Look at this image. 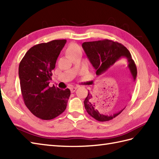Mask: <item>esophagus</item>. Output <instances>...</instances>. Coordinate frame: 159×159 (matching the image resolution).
<instances>
[{"label": "esophagus", "mask_w": 159, "mask_h": 159, "mask_svg": "<svg viewBox=\"0 0 159 159\" xmlns=\"http://www.w3.org/2000/svg\"><path fill=\"white\" fill-rule=\"evenodd\" d=\"M70 90H71V92H74L76 91V89H77L76 88H75V87H71V88H70Z\"/></svg>", "instance_id": "obj_1"}]
</instances>
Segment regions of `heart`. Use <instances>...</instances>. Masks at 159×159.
Here are the masks:
<instances>
[{
  "mask_svg": "<svg viewBox=\"0 0 159 159\" xmlns=\"http://www.w3.org/2000/svg\"><path fill=\"white\" fill-rule=\"evenodd\" d=\"M81 52L80 48L79 45H77L75 43H71L70 45H68L66 49V54L68 57H71V56L75 54L76 53Z\"/></svg>",
  "mask_w": 159,
  "mask_h": 159,
  "instance_id": "b5f03b06",
  "label": "heart"
}]
</instances>
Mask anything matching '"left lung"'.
I'll list each match as a JSON object with an SVG mask.
<instances>
[{"label": "left lung", "mask_w": 159, "mask_h": 159, "mask_svg": "<svg viewBox=\"0 0 159 159\" xmlns=\"http://www.w3.org/2000/svg\"><path fill=\"white\" fill-rule=\"evenodd\" d=\"M82 47L90 63L96 70V75L100 76L104 74L117 61L122 58H125L127 60L128 68L133 80H136L137 75L136 66L130 52L123 45L111 40L105 39L97 41L85 42L82 44ZM84 105L87 112L90 116L101 122L114 119L125 108L121 109L119 111L112 114L106 115L102 114L96 109L94 102H92V95L89 92H88V96L84 101Z\"/></svg>", "instance_id": "obj_1"}]
</instances>
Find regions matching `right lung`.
<instances>
[{
    "label": "right lung",
    "mask_w": 159,
    "mask_h": 159,
    "mask_svg": "<svg viewBox=\"0 0 159 159\" xmlns=\"http://www.w3.org/2000/svg\"><path fill=\"white\" fill-rule=\"evenodd\" d=\"M67 40H54L31 48L22 59L18 75L26 107L34 116L51 120L65 110L70 90L49 87L52 71Z\"/></svg>",
    "instance_id": "right-lung-1"
}]
</instances>
